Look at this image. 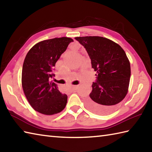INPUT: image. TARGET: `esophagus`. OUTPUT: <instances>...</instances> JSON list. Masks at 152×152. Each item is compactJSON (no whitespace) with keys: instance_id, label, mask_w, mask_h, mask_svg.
Masks as SVG:
<instances>
[{"instance_id":"1","label":"esophagus","mask_w":152,"mask_h":152,"mask_svg":"<svg viewBox=\"0 0 152 152\" xmlns=\"http://www.w3.org/2000/svg\"><path fill=\"white\" fill-rule=\"evenodd\" d=\"M76 89H77V86H72V87H71V90H72V91L76 90Z\"/></svg>"}]
</instances>
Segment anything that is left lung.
Wrapping results in <instances>:
<instances>
[{
    "label": "left lung",
    "instance_id": "1",
    "mask_svg": "<svg viewBox=\"0 0 152 152\" xmlns=\"http://www.w3.org/2000/svg\"><path fill=\"white\" fill-rule=\"evenodd\" d=\"M91 59L97 72L86 105L100 114L111 112L126 96L130 78V64L123 48L107 38L77 37Z\"/></svg>",
    "mask_w": 152,
    "mask_h": 152
}]
</instances>
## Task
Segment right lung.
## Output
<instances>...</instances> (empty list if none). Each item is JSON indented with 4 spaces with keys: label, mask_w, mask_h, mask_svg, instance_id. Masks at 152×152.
I'll use <instances>...</instances> for the list:
<instances>
[{
    "label": "right lung",
    "mask_w": 152,
    "mask_h": 152,
    "mask_svg": "<svg viewBox=\"0 0 152 152\" xmlns=\"http://www.w3.org/2000/svg\"><path fill=\"white\" fill-rule=\"evenodd\" d=\"M73 39L54 38L35 44L27 53L23 64L22 85L28 102L41 114L58 113L66 107L67 96L50 81L55 64Z\"/></svg>",
    "instance_id": "add662e5"
}]
</instances>
